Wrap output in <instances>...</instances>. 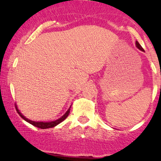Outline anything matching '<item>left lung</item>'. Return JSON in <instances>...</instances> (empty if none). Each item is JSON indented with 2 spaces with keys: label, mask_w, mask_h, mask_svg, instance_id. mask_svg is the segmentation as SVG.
<instances>
[{
  "label": "left lung",
  "mask_w": 161,
  "mask_h": 161,
  "mask_svg": "<svg viewBox=\"0 0 161 161\" xmlns=\"http://www.w3.org/2000/svg\"><path fill=\"white\" fill-rule=\"evenodd\" d=\"M136 47H137L138 49H139V50H141V51H144V49L142 48V47L141 45H140V44L138 43V42H136Z\"/></svg>",
  "instance_id": "1"
}]
</instances>
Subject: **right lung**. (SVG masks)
I'll return each mask as SVG.
<instances>
[{
  "label": "right lung",
  "instance_id": "right-lung-1",
  "mask_svg": "<svg viewBox=\"0 0 161 161\" xmlns=\"http://www.w3.org/2000/svg\"><path fill=\"white\" fill-rule=\"evenodd\" d=\"M70 108H71V106L69 107V108L68 109L67 111H66L65 114L63 115L61 117H60L59 119H56V120L54 121H51V122H36V121H32L31 120V119H28V118L25 117V116H23V114H21V112H19V109L17 108V105L16 104V110H17L18 114H19V116H21L22 118L24 119V120H25L26 122H28L29 123H30V124H32L34 125V126H36L38 127V128H40V129H49V128H53V127L56 126L57 125H58L59 123H60L61 122H63L64 120V119H66V117H67L68 116H69V111H70Z\"/></svg>",
  "mask_w": 161,
  "mask_h": 161
}]
</instances>
